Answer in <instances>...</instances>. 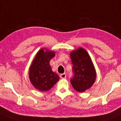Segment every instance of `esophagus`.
<instances>
[{
  "instance_id": "1",
  "label": "esophagus",
  "mask_w": 121,
  "mask_h": 121,
  "mask_svg": "<svg viewBox=\"0 0 121 121\" xmlns=\"http://www.w3.org/2000/svg\"><path fill=\"white\" fill-rule=\"evenodd\" d=\"M60 76L61 78V79H65V78H66V74L65 73L61 74Z\"/></svg>"
}]
</instances>
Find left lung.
Listing matches in <instances>:
<instances>
[{
  "mask_svg": "<svg viewBox=\"0 0 121 121\" xmlns=\"http://www.w3.org/2000/svg\"><path fill=\"white\" fill-rule=\"evenodd\" d=\"M74 75L70 83L74 89L83 92L92 87L96 73L91 57L85 49L79 48L70 53Z\"/></svg>",
  "mask_w": 121,
  "mask_h": 121,
  "instance_id": "1",
  "label": "left lung"
}]
</instances>
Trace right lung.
Wrapping results in <instances>:
<instances>
[{"mask_svg": "<svg viewBox=\"0 0 121 121\" xmlns=\"http://www.w3.org/2000/svg\"><path fill=\"white\" fill-rule=\"evenodd\" d=\"M55 52L42 48L36 54L29 69V77L32 85L40 91L50 90L59 81V75L52 72L49 61Z\"/></svg>", "mask_w": 121, "mask_h": 121, "instance_id": "right-lung-1", "label": "right lung"}]
</instances>
